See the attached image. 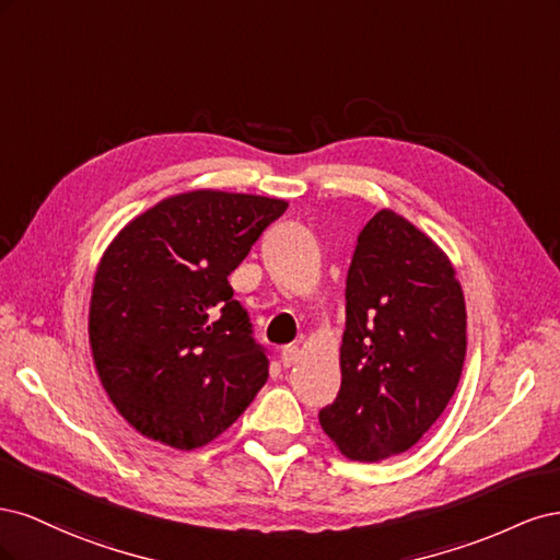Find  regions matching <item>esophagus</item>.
I'll list each match as a JSON object with an SVG mask.
<instances>
[{
	"mask_svg": "<svg viewBox=\"0 0 560 560\" xmlns=\"http://www.w3.org/2000/svg\"><path fill=\"white\" fill-rule=\"evenodd\" d=\"M299 358H301V348H299V346H284V348L280 350V362H282V366H294V364L299 362Z\"/></svg>",
	"mask_w": 560,
	"mask_h": 560,
	"instance_id": "obj_1",
	"label": "esophagus"
}]
</instances>
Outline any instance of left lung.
I'll return each mask as SVG.
<instances>
[{"label": "left lung", "mask_w": 560, "mask_h": 560, "mask_svg": "<svg viewBox=\"0 0 560 560\" xmlns=\"http://www.w3.org/2000/svg\"><path fill=\"white\" fill-rule=\"evenodd\" d=\"M467 313L455 268L393 210L358 235L346 280L341 389L319 425L350 460L378 463L418 444L460 383Z\"/></svg>", "instance_id": "1"}]
</instances>
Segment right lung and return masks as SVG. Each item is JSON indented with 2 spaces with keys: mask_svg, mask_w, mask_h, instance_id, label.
<instances>
[{
  "mask_svg": "<svg viewBox=\"0 0 560 560\" xmlns=\"http://www.w3.org/2000/svg\"><path fill=\"white\" fill-rule=\"evenodd\" d=\"M280 198L200 189L149 208L97 264L89 338L100 383L130 425L194 451L229 430L268 378L229 276Z\"/></svg>",
  "mask_w": 560,
  "mask_h": 560,
  "instance_id": "obj_1",
  "label": "right lung"
}]
</instances>
